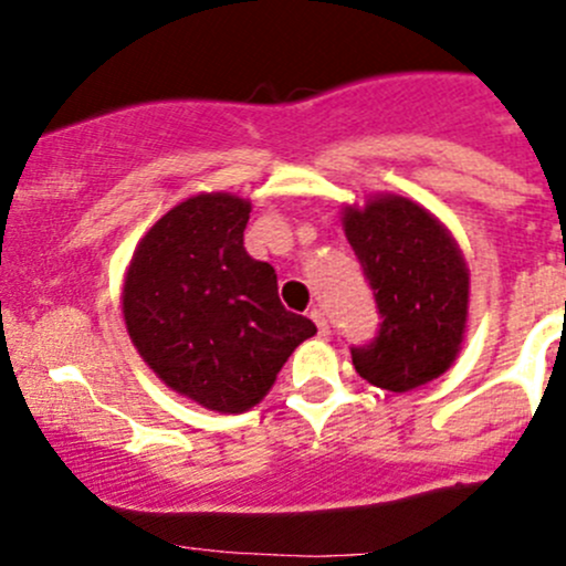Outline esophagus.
Segmentation results:
<instances>
[{"instance_id": "1", "label": "esophagus", "mask_w": 566, "mask_h": 566, "mask_svg": "<svg viewBox=\"0 0 566 566\" xmlns=\"http://www.w3.org/2000/svg\"><path fill=\"white\" fill-rule=\"evenodd\" d=\"M310 317L315 319V325H317L319 334H323V336L328 334V319H325V312H323V310H317V306H315V310L310 312Z\"/></svg>"}]
</instances>
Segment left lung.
<instances>
[{
  "mask_svg": "<svg viewBox=\"0 0 566 566\" xmlns=\"http://www.w3.org/2000/svg\"><path fill=\"white\" fill-rule=\"evenodd\" d=\"M342 227L380 315L378 336L350 347L353 367L386 391L430 384L458 358L468 319L471 279L452 232L394 193L345 208Z\"/></svg>",
  "mask_w": 566,
  "mask_h": 566,
  "instance_id": "8db88e82",
  "label": "left lung"
}]
</instances>
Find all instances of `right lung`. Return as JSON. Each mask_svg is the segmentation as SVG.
I'll list each match as a JSON object with an SVG mask.
<instances>
[{"label": "right lung", "instance_id": "add662e5", "mask_svg": "<svg viewBox=\"0 0 566 566\" xmlns=\"http://www.w3.org/2000/svg\"><path fill=\"white\" fill-rule=\"evenodd\" d=\"M251 202L188 197L150 227L123 284L130 342L169 389L219 413L254 408L315 323L279 301L276 271L243 249Z\"/></svg>", "mask_w": 566, "mask_h": 566}]
</instances>
